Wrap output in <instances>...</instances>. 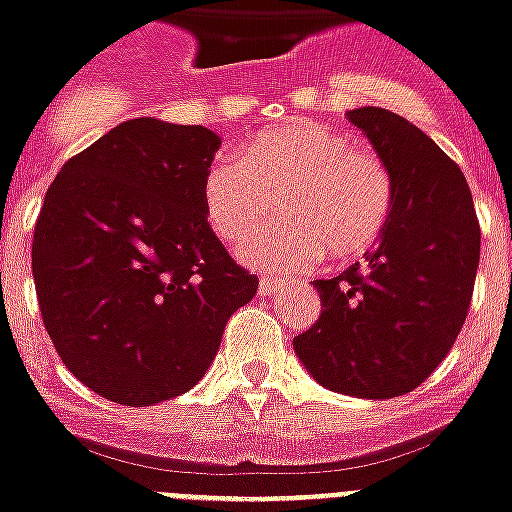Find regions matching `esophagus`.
I'll return each mask as SVG.
<instances>
[{"instance_id":"34e87169","label":"esophagus","mask_w":512,"mask_h":512,"mask_svg":"<svg viewBox=\"0 0 512 512\" xmlns=\"http://www.w3.org/2000/svg\"><path fill=\"white\" fill-rule=\"evenodd\" d=\"M278 289H281V281H273V278H263L260 281V297H273Z\"/></svg>"}]
</instances>
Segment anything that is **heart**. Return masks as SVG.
<instances>
[{"mask_svg":"<svg viewBox=\"0 0 512 512\" xmlns=\"http://www.w3.org/2000/svg\"><path fill=\"white\" fill-rule=\"evenodd\" d=\"M202 213L213 234L239 244L273 218L276 228L242 247V260L265 273H302L321 257L350 260L384 234L394 184L376 155L321 123L270 128L242 147V160H215L202 178Z\"/></svg>","mask_w":512,"mask_h":512,"instance_id":"heart-1","label":"heart"}]
</instances>
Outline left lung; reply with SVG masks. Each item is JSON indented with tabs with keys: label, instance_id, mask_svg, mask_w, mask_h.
I'll return each mask as SVG.
<instances>
[{
	"label": "left lung",
	"instance_id": "left-lung-1",
	"mask_svg": "<svg viewBox=\"0 0 512 512\" xmlns=\"http://www.w3.org/2000/svg\"><path fill=\"white\" fill-rule=\"evenodd\" d=\"M347 118L389 170L394 207L365 263L313 281L321 318L294 336V352L331 392L392 400L421 386L458 339L481 228L465 176L421 128L384 107Z\"/></svg>",
	"mask_w": 512,
	"mask_h": 512
}]
</instances>
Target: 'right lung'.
<instances>
[{"mask_svg":"<svg viewBox=\"0 0 512 512\" xmlns=\"http://www.w3.org/2000/svg\"><path fill=\"white\" fill-rule=\"evenodd\" d=\"M220 136L120 123L47 189L31 268L54 350L91 392L147 407L205 376L228 318L257 292L202 213Z\"/></svg>","mask_w":512,"mask_h":512,"instance_id":"right-lung-1","label":"right lung"}]
</instances>
